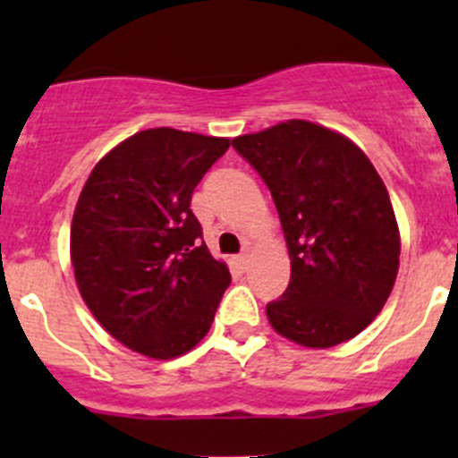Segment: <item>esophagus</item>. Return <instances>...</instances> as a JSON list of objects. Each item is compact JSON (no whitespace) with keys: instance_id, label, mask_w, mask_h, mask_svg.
Segmentation results:
<instances>
[{"instance_id":"esophagus-1","label":"esophagus","mask_w":458,"mask_h":458,"mask_svg":"<svg viewBox=\"0 0 458 458\" xmlns=\"http://www.w3.org/2000/svg\"><path fill=\"white\" fill-rule=\"evenodd\" d=\"M248 259H250V255H248V248H246V250H243V252H242V255H239V257H237L239 266H242V267H243V266H248Z\"/></svg>"}]
</instances>
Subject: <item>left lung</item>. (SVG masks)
I'll use <instances>...</instances> for the list:
<instances>
[{
    "instance_id": "left-lung-1",
    "label": "left lung",
    "mask_w": 458,
    "mask_h": 458,
    "mask_svg": "<svg viewBox=\"0 0 458 458\" xmlns=\"http://www.w3.org/2000/svg\"><path fill=\"white\" fill-rule=\"evenodd\" d=\"M279 212L290 284L266 306L279 335L306 348L357 336L386 306L399 270L390 195L361 148L303 119L233 140Z\"/></svg>"
}]
</instances>
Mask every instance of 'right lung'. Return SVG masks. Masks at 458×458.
Returning <instances> with one entry per match:
<instances>
[{
  "mask_svg": "<svg viewBox=\"0 0 458 458\" xmlns=\"http://www.w3.org/2000/svg\"><path fill=\"white\" fill-rule=\"evenodd\" d=\"M230 140L150 128L108 152L88 177L71 228L86 306L117 341L152 359L206 336L230 285L203 242L191 199Z\"/></svg>",
  "mask_w": 458,
  "mask_h": 458,
  "instance_id": "1",
  "label": "right lung"
}]
</instances>
